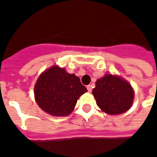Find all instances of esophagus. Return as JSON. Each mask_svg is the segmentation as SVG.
<instances>
[{"instance_id":"34e87169","label":"esophagus","mask_w":157,"mask_h":157,"mask_svg":"<svg viewBox=\"0 0 157 157\" xmlns=\"http://www.w3.org/2000/svg\"><path fill=\"white\" fill-rule=\"evenodd\" d=\"M86 88H87V91H88L89 92H92V85H88L87 86H86Z\"/></svg>"}]
</instances>
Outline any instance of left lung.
Instances as JSON below:
<instances>
[{
  "label": "left lung",
  "mask_w": 157,
  "mask_h": 157,
  "mask_svg": "<svg viewBox=\"0 0 157 157\" xmlns=\"http://www.w3.org/2000/svg\"><path fill=\"white\" fill-rule=\"evenodd\" d=\"M92 94L97 104L109 114H120L130 109L134 91L128 82L116 75L106 74L96 82Z\"/></svg>",
  "instance_id": "1"
}]
</instances>
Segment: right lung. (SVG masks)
I'll list each match as a JSON object with an SVG mask.
<instances>
[{"label": "right lung", "instance_id": "obj_1", "mask_svg": "<svg viewBox=\"0 0 157 157\" xmlns=\"http://www.w3.org/2000/svg\"><path fill=\"white\" fill-rule=\"evenodd\" d=\"M86 92L79 77L56 65L39 75L34 87L38 105L44 112L59 117L69 115L77 99Z\"/></svg>", "mask_w": 157, "mask_h": 157}]
</instances>
